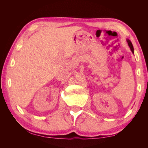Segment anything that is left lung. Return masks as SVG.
Segmentation results:
<instances>
[{"label":"left lung","instance_id":"left-lung-1","mask_svg":"<svg viewBox=\"0 0 148 148\" xmlns=\"http://www.w3.org/2000/svg\"><path fill=\"white\" fill-rule=\"evenodd\" d=\"M127 42H128V46H129L130 48V49H131V51H132V53H134V49H133V45H132V43L131 42V41H130L129 39H127Z\"/></svg>","mask_w":148,"mask_h":148}]
</instances>
